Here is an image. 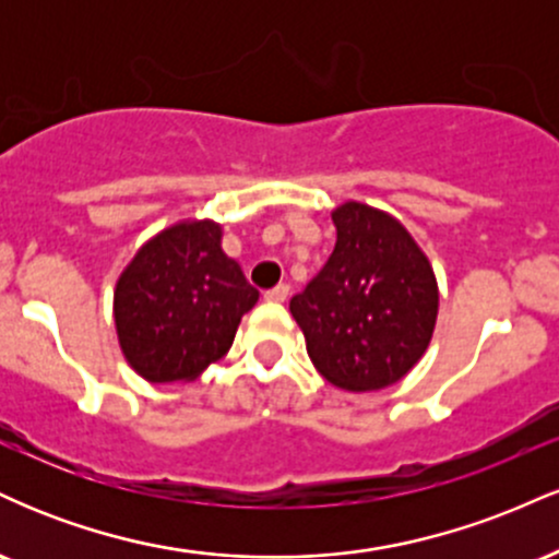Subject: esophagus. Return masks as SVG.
<instances>
[{
	"mask_svg": "<svg viewBox=\"0 0 559 559\" xmlns=\"http://www.w3.org/2000/svg\"><path fill=\"white\" fill-rule=\"evenodd\" d=\"M265 299H267V301H286V299H288V286H286V284L273 286L271 292H265Z\"/></svg>",
	"mask_w": 559,
	"mask_h": 559,
	"instance_id": "1",
	"label": "esophagus"
}]
</instances>
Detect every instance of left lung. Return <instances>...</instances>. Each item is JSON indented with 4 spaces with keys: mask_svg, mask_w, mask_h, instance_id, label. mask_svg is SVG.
<instances>
[{
    "mask_svg": "<svg viewBox=\"0 0 559 559\" xmlns=\"http://www.w3.org/2000/svg\"><path fill=\"white\" fill-rule=\"evenodd\" d=\"M331 217L336 247L288 310L325 381L346 391L386 389L431 344L439 316L433 267L383 210L344 202Z\"/></svg>",
    "mask_w": 559,
    "mask_h": 559,
    "instance_id": "obj_1",
    "label": "left lung"
}]
</instances>
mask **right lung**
<instances>
[{
	"label": "right lung",
	"instance_id": "add662e5",
	"mask_svg": "<svg viewBox=\"0 0 559 559\" xmlns=\"http://www.w3.org/2000/svg\"><path fill=\"white\" fill-rule=\"evenodd\" d=\"M215 221H181L133 254L115 284L126 362L150 383L194 381L234 344L260 294L221 247Z\"/></svg>",
	"mask_w": 559,
	"mask_h": 559
}]
</instances>
